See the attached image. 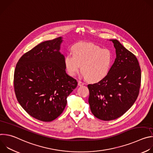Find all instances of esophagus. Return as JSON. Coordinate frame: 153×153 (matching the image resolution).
<instances>
[{
  "mask_svg": "<svg viewBox=\"0 0 153 153\" xmlns=\"http://www.w3.org/2000/svg\"><path fill=\"white\" fill-rule=\"evenodd\" d=\"M85 83H83V82H81V81H78V85L79 86H82V85H83Z\"/></svg>",
  "mask_w": 153,
  "mask_h": 153,
  "instance_id": "1",
  "label": "esophagus"
}]
</instances>
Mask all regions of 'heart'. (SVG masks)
Returning a JSON list of instances; mask_svg holds the SVG:
<instances>
[{
  "label": "heart",
  "instance_id": "1",
  "mask_svg": "<svg viewBox=\"0 0 153 153\" xmlns=\"http://www.w3.org/2000/svg\"><path fill=\"white\" fill-rule=\"evenodd\" d=\"M72 54L65 57V68L70 76H74L80 71L86 79L97 82L105 79L110 73L113 63L110 50L102 49L91 43H78L71 48Z\"/></svg>",
  "mask_w": 153,
  "mask_h": 153
}]
</instances>
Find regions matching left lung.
<instances>
[{"label":"left lung","instance_id":"8db88e82","mask_svg":"<svg viewBox=\"0 0 153 153\" xmlns=\"http://www.w3.org/2000/svg\"><path fill=\"white\" fill-rule=\"evenodd\" d=\"M116 58L108 75L97 83L88 84V102L93 114L99 119H116L132 106L140 87L141 70L134 54L117 40H111Z\"/></svg>","mask_w":153,"mask_h":153}]
</instances>
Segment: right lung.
I'll list each match as a JSON object with an SVG mask.
<instances>
[{"label":"right lung","mask_w":153,"mask_h":153,"mask_svg":"<svg viewBox=\"0 0 153 153\" xmlns=\"http://www.w3.org/2000/svg\"><path fill=\"white\" fill-rule=\"evenodd\" d=\"M62 42L59 37L42 42L16 64L14 88L17 101L28 114L40 121L58 117L77 85L65 71V57L59 52Z\"/></svg>","instance_id":"obj_1"}]
</instances>
